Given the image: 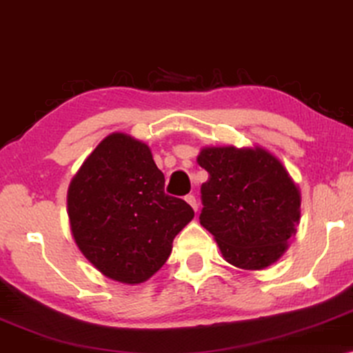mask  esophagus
<instances>
[{"label":"esophagus","instance_id":"obj_1","mask_svg":"<svg viewBox=\"0 0 353 353\" xmlns=\"http://www.w3.org/2000/svg\"><path fill=\"white\" fill-rule=\"evenodd\" d=\"M186 202H188V204H190V205L192 207V210H194V212H197V209H199V205H197V201H196V197L192 196V194L186 196Z\"/></svg>","mask_w":353,"mask_h":353}]
</instances>
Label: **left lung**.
I'll use <instances>...</instances> for the list:
<instances>
[{
  "mask_svg": "<svg viewBox=\"0 0 353 353\" xmlns=\"http://www.w3.org/2000/svg\"><path fill=\"white\" fill-rule=\"evenodd\" d=\"M197 163L209 172L199 220L223 259L243 270L273 265L301 221V190L288 168L262 146H205Z\"/></svg>",
  "mask_w": 353,
  "mask_h": 353,
  "instance_id": "obj_1",
  "label": "left lung"
}]
</instances>
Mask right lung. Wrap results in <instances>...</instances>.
Segmentation results:
<instances>
[{"label":"right lung","mask_w":353,"mask_h":353,"mask_svg":"<svg viewBox=\"0 0 353 353\" xmlns=\"http://www.w3.org/2000/svg\"><path fill=\"white\" fill-rule=\"evenodd\" d=\"M163 183L148 144L120 132L105 137L72 178V236L105 278L139 284L167 262L173 239L194 210L167 196Z\"/></svg>","instance_id":"right-lung-1"}]
</instances>
